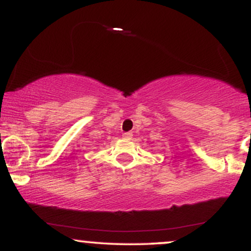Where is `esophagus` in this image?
Here are the masks:
<instances>
[{"instance_id": "1", "label": "esophagus", "mask_w": 251, "mask_h": 251, "mask_svg": "<svg viewBox=\"0 0 251 251\" xmlns=\"http://www.w3.org/2000/svg\"><path fill=\"white\" fill-rule=\"evenodd\" d=\"M123 137H124V139H126V140H131L132 137H133V134H132L131 132H128V133H125V134H124Z\"/></svg>"}]
</instances>
